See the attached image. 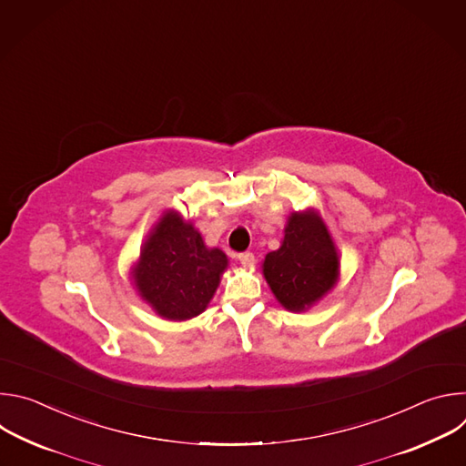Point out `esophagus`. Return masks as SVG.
I'll return each instance as SVG.
<instances>
[{"label":"esophagus","mask_w":466,"mask_h":466,"mask_svg":"<svg viewBox=\"0 0 466 466\" xmlns=\"http://www.w3.org/2000/svg\"><path fill=\"white\" fill-rule=\"evenodd\" d=\"M238 258H239L243 268H254L256 259H254V254H252V252H241Z\"/></svg>","instance_id":"obj_1"}]
</instances>
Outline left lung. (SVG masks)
<instances>
[{
  "label": "left lung",
  "mask_w": 466,
  "mask_h": 466,
  "mask_svg": "<svg viewBox=\"0 0 466 466\" xmlns=\"http://www.w3.org/2000/svg\"><path fill=\"white\" fill-rule=\"evenodd\" d=\"M339 250L320 214L291 212L280 248L269 252L261 271L277 300L293 313L315 306L339 280Z\"/></svg>",
  "instance_id": "1"
}]
</instances>
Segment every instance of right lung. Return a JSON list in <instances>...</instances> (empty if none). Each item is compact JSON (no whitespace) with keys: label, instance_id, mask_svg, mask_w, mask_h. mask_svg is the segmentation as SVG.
<instances>
[{"label":"right lung","instance_id":"add662e5","mask_svg":"<svg viewBox=\"0 0 466 466\" xmlns=\"http://www.w3.org/2000/svg\"><path fill=\"white\" fill-rule=\"evenodd\" d=\"M227 268V254L208 247L191 221L169 208L146 236L130 279L158 317L187 320L208 308Z\"/></svg>","mask_w":466,"mask_h":466}]
</instances>
